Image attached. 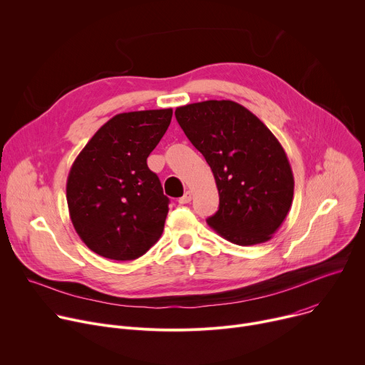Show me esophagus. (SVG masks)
Listing matches in <instances>:
<instances>
[{"mask_svg": "<svg viewBox=\"0 0 365 365\" xmlns=\"http://www.w3.org/2000/svg\"><path fill=\"white\" fill-rule=\"evenodd\" d=\"M190 200H192V192H189V190H186L185 195H183L182 197H179V203H180V205H186V203H189Z\"/></svg>", "mask_w": 365, "mask_h": 365, "instance_id": "obj_1", "label": "esophagus"}]
</instances>
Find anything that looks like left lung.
Instances as JSON below:
<instances>
[{
    "instance_id": "1",
    "label": "left lung",
    "mask_w": 365,
    "mask_h": 365,
    "mask_svg": "<svg viewBox=\"0 0 365 365\" xmlns=\"http://www.w3.org/2000/svg\"><path fill=\"white\" fill-rule=\"evenodd\" d=\"M175 115L215 178L220 207L207 225L237 245L269 241L290 211L294 189L279 140L234 101L187 103Z\"/></svg>"
}]
</instances>
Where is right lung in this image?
I'll return each instance as SVG.
<instances>
[{
  "label": "right lung",
  "instance_id": "right-lung-1",
  "mask_svg": "<svg viewBox=\"0 0 365 365\" xmlns=\"http://www.w3.org/2000/svg\"><path fill=\"white\" fill-rule=\"evenodd\" d=\"M172 115V108L118 114L78 154L66 199L75 231L93 252L127 262L145 254L162 237L169 197L147 158Z\"/></svg>",
  "mask_w": 365,
  "mask_h": 365
}]
</instances>
